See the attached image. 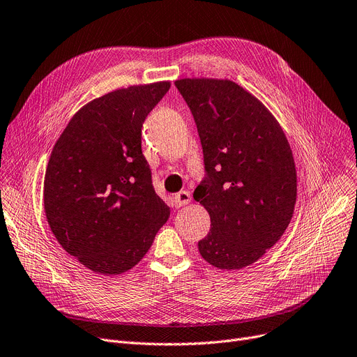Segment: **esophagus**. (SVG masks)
<instances>
[{
	"label": "esophagus",
	"instance_id": "esophagus-1",
	"mask_svg": "<svg viewBox=\"0 0 357 357\" xmlns=\"http://www.w3.org/2000/svg\"><path fill=\"white\" fill-rule=\"evenodd\" d=\"M191 201V195L188 191H181L178 194L174 195V203H175V207H182V206H187L190 204Z\"/></svg>",
	"mask_w": 357,
	"mask_h": 357
}]
</instances>
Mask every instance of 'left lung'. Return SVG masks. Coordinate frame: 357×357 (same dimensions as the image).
Masks as SVG:
<instances>
[{
  "instance_id": "obj_1",
  "label": "left lung",
  "mask_w": 357,
  "mask_h": 357,
  "mask_svg": "<svg viewBox=\"0 0 357 357\" xmlns=\"http://www.w3.org/2000/svg\"><path fill=\"white\" fill-rule=\"evenodd\" d=\"M204 153L206 178L194 191L211 229L198 251L220 270L254 264L282 238L298 195L290 144L273 114L230 80L181 79Z\"/></svg>"
}]
</instances>
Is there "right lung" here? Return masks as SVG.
Listing matches in <instances>:
<instances>
[{
	"label": "right lung",
	"instance_id": "add662e5",
	"mask_svg": "<svg viewBox=\"0 0 357 357\" xmlns=\"http://www.w3.org/2000/svg\"><path fill=\"white\" fill-rule=\"evenodd\" d=\"M169 89L170 82L130 86L89 102L52 149L46 219L59 245L91 271L131 270L169 219L142 151L143 122Z\"/></svg>",
	"mask_w": 357,
	"mask_h": 357
}]
</instances>
